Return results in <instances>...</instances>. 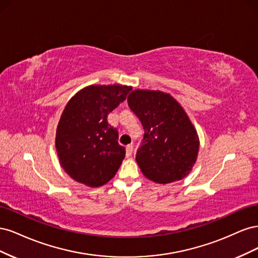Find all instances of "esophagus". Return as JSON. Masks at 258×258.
Segmentation results:
<instances>
[{
    "mask_svg": "<svg viewBox=\"0 0 258 258\" xmlns=\"http://www.w3.org/2000/svg\"><path fill=\"white\" fill-rule=\"evenodd\" d=\"M132 152H134V145H132V144L127 145V147H126V156H127V157H130V156L132 155Z\"/></svg>",
    "mask_w": 258,
    "mask_h": 258,
    "instance_id": "34e87169",
    "label": "esophagus"
}]
</instances>
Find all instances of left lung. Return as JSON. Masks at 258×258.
I'll return each mask as SVG.
<instances>
[{
	"label": "left lung",
	"instance_id": "obj_1",
	"mask_svg": "<svg viewBox=\"0 0 258 258\" xmlns=\"http://www.w3.org/2000/svg\"><path fill=\"white\" fill-rule=\"evenodd\" d=\"M128 105L144 129L136 160L151 181L168 184L189 174L199 151V138L188 116L169 93L131 91Z\"/></svg>",
	"mask_w": 258,
	"mask_h": 258
}]
</instances>
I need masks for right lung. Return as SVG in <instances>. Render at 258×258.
<instances>
[{
	"mask_svg": "<svg viewBox=\"0 0 258 258\" xmlns=\"http://www.w3.org/2000/svg\"><path fill=\"white\" fill-rule=\"evenodd\" d=\"M130 86L91 85L71 98L56 132L61 167L76 182L99 187L118 171L126 155L107 115L123 102Z\"/></svg>",
	"mask_w": 258,
	"mask_h": 258,
	"instance_id": "1",
	"label": "right lung"
}]
</instances>
